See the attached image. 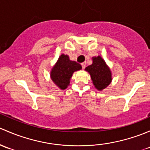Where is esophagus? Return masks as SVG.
Here are the masks:
<instances>
[{"label": "esophagus", "mask_w": 150, "mask_h": 150, "mask_svg": "<svg viewBox=\"0 0 150 150\" xmlns=\"http://www.w3.org/2000/svg\"><path fill=\"white\" fill-rule=\"evenodd\" d=\"M81 67H82L83 69H85V67H86V63H82V64H81Z\"/></svg>", "instance_id": "esophagus-1"}]
</instances>
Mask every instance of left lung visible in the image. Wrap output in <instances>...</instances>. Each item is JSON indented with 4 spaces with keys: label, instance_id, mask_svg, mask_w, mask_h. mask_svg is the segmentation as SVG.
Listing matches in <instances>:
<instances>
[{
    "label": "left lung",
    "instance_id": "1",
    "mask_svg": "<svg viewBox=\"0 0 150 150\" xmlns=\"http://www.w3.org/2000/svg\"><path fill=\"white\" fill-rule=\"evenodd\" d=\"M85 70L89 73L92 83L98 90L105 89L112 81L110 70L100 55L92 58V64L88 66Z\"/></svg>",
    "mask_w": 150,
    "mask_h": 150
}]
</instances>
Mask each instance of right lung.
Returning a JSON list of instances; mask_svg holds the SVG:
<instances>
[{"label": "right lung", "mask_w": 150, "mask_h": 150, "mask_svg": "<svg viewBox=\"0 0 150 150\" xmlns=\"http://www.w3.org/2000/svg\"><path fill=\"white\" fill-rule=\"evenodd\" d=\"M81 66L69 59L67 55L62 54L50 71V77L54 83L61 89H65L70 83L73 73L81 70Z\"/></svg>", "instance_id": "add662e5"}]
</instances>
